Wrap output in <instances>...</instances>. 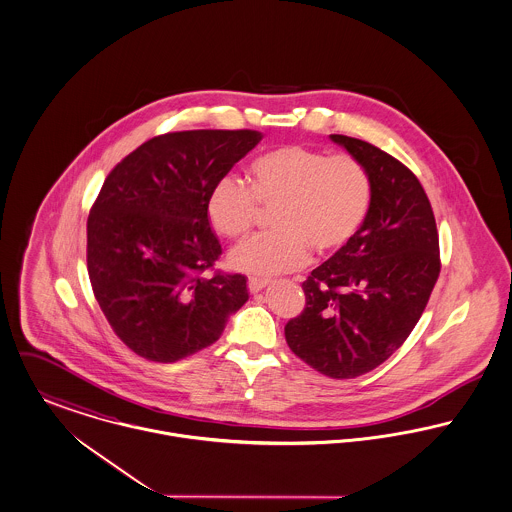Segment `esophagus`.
Instances as JSON below:
<instances>
[{
  "label": "esophagus",
  "instance_id": "34e87169",
  "mask_svg": "<svg viewBox=\"0 0 512 512\" xmlns=\"http://www.w3.org/2000/svg\"><path fill=\"white\" fill-rule=\"evenodd\" d=\"M247 286H249V292H251V294H257V292H261L263 288H267V286H269V280H267V278L251 276V278L247 280Z\"/></svg>",
  "mask_w": 512,
  "mask_h": 512
}]
</instances>
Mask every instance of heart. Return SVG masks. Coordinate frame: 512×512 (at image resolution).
<instances>
[{
    "label": "heart",
    "mask_w": 512,
    "mask_h": 512,
    "mask_svg": "<svg viewBox=\"0 0 512 512\" xmlns=\"http://www.w3.org/2000/svg\"><path fill=\"white\" fill-rule=\"evenodd\" d=\"M247 183L249 189L230 175L218 179L206 197V216L218 234L239 237L259 208H275V232L249 237L230 253L236 271L261 278L302 269L308 246L317 255L343 249L370 206V181L356 159L304 146H280L253 159Z\"/></svg>",
    "instance_id": "obj_1"
}]
</instances>
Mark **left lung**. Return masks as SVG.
I'll use <instances>...</instances> for the list:
<instances>
[{
	"label": "left lung",
	"mask_w": 512,
	"mask_h": 512,
	"mask_svg": "<svg viewBox=\"0 0 512 512\" xmlns=\"http://www.w3.org/2000/svg\"><path fill=\"white\" fill-rule=\"evenodd\" d=\"M329 138L366 171L370 206L353 239L302 284L306 308L284 335L306 364L345 380L374 370L403 345L429 302L440 255L419 179L368 142Z\"/></svg>",
	"instance_id": "8db88e82"
}]
</instances>
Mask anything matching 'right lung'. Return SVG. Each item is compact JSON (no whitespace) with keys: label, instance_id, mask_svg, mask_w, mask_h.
Listing matches in <instances>:
<instances>
[{"label":"right lung","instance_id":"right-lung-1","mask_svg":"<svg viewBox=\"0 0 512 512\" xmlns=\"http://www.w3.org/2000/svg\"><path fill=\"white\" fill-rule=\"evenodd\" d=\"M257 130L156 136L105 179L87 218V271L118 339L154 362L216 343L249 300L247 278H200L222 247L206 216L212 185L245 158Z\"/></svg>","mask_w":512,"mask_h":512}]
</instances>
